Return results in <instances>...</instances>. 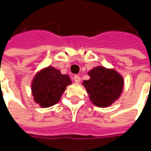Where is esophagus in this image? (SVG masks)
Here are the masks:
<instances>
[{
	"label": "esophagus",
	"instance_id": "34e87169",
	"mask_svg": "<svg viewBox=\"0 0 151 151\" xmlns=\"http://www.w3.org/2000/svg\"><path fill=\"white\" fill-rule=\"evenodd\" d=\"M73 80L75 81V83H79L80 82V77L78 75H75L73 77Z\"/></svg>",
	"mask_w": 151,
	"mask_h": 151
}]
</instances>
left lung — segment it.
Listing matches in <instances>:
<instances>
[{
  "label": "left lung",
  "instance_id": "1",
  "mask_svg": "<svg viewBox=\"0 0 151 151\" xmlns=\"http://www.w3.org/2000/svg\"><path fill=\"white\" fill-rule=\"evenodd\" d=\"M90 79L84 80L83 86L93 104L100 107L112 105L122 93L124 81L114 69L97 66L88 73Z\"/></svg>",
  "mask_w": 151,
  "mask_h": 151
}]
</instances>
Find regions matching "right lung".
Wrapping results in <instances>:
<instances>
[{
  "instance_id": "right-lung-1",
  "label": "right lung",
  "mask_w": 151,
  "mask_h": 151,
  "mask_svg": "<svg viewBox=\"0 0 151 151\" xmlns=\"http://www.w3.org/2000/svg\"><path fill=\"white\" fill-rule=\"evenodd\" d=\"M72 81L68 75L61 74L60 71L48 66L37 73L31 84V91L36 103L42 107L57 104L66 86Z\"/></svg>"
}]
</instances>
